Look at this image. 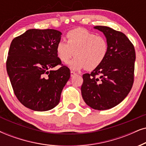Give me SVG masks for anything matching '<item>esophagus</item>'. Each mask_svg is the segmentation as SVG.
Masks as SVG:
<instances>
[{"label":"esophagus","instance_id":"obj_1","mask_svg":"<svg viewBox=\"0 0 146 146\" xmlns=\"http://www.w3.org/2000/svg\"><path fill=\"white\" fill-rule=\"evenodd\" d=\"M76 74H77V73H75V71H71V77H73V76H74V75H75Z\"/></svg>","mask_w":146,"mask_h":146}]
</instances>
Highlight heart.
Returning a JSON list of instances; mask_svg holds the SVG:
<instances>
[{
	"mask_svg": "<svg viewBox=\"0 0 146 146\" xmlns=\"http://www.w3.org/2000/svg\"><path fill=\"white\" fill-rule=\"evenodd\" d=\"M67 42L60 40L56 44L57 56L60 61L69 63L72 69L94 70L104 61L108 52L106 38L84 28L71 29L67 34Z\"/></svg>",
	"mask_w": 146,
	"mask_h": 146,
	"instance_id": "obj_1",
	"label": "heart"
}]
</instances>
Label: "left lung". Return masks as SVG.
Returning <instances> with one entry per match:
<instances>
[{
	"mask_svg": "<svg viewBox=\"0 0 146 146\" xmlns=\"http://www.w3.org/2000/svg\"><path fill=\"white\" fill-rule=\"evenodd\" d=\"M94 27L106 36L108 52L98 67L83 75L81 90L88 106L103 110L117 106L129 93L134 82L135 51L123 32L106 26Z\"/></svg>",
	"mask_w": 146,
	"mask_h": 146,
	"instance_id": "obj_1",
	"label": "left lung"
}]
</instances>
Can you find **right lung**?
I'll return each mask as SVG.
<instances>
[{
	"instance_id": "add662e5",
	"label": "right lung",
	"mask_w": 146,
	"mask_h": 146,
	"mask_svg": "<svg viewBox=\"0 0 146 146\" xmlns=\"http://www.w3.org/2000/svg\"><path fill=\"white\" fill-rule=\"evenodd\" d=\"M61 32L56 29H29L11 43L6 66L18 100L29 109L46 111L59 103L70 69L57 56ZM57 65L56 71L51 69Z\"/></svg>"
}]
</instances>
